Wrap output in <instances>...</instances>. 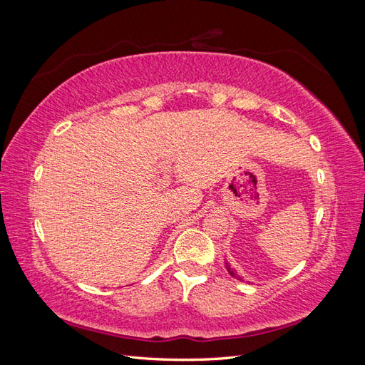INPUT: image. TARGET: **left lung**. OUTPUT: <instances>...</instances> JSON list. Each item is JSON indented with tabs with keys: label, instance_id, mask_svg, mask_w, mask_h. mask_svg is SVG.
<instances>
[{
	"label": "left lung",
	"instance_id": "1",
	"mask_svg": "<svg viewBox=\"0 0 365 365\" xmlns=\"http://www.w3.org/2000/svg\"><path fill=\"white\" fill-rule=\"evenodd\" d=\"M225 267H227V271L230 272V275H233V277H236V279H239V280H240V277H237V274L233 271V268H231L227 262H225Z\"/></svg>",
	"mask_w": 365,
	"mask_h": 365
}]
</instances>
